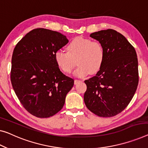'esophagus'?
<instances>
[{"instance_id":"esophagus-1","label":"esophagus","mask_w":148,"mask_h":148,"mask_svg":"<svg viewBox=\"0 0 148 148\" xmlns=\"http://www.w3.org/2000/svg\"><path fill=\"white\" fill-rule=\"evenodd\" d=\"M80 82H81V80H74V84H78Z\"/></svg>"}]
</instances>
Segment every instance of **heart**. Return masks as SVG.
Returning a JSON list of instances; mask_svg holds the SVG:
<instances>
[{
  "label": "heart",
  "instance_id": "b5f03b06",
  "mask_svg": "<svg viewBox=\"0 0 148 148\" xmlns=\"http://www.w3.org/2000/svg\"><path fill=\"white\" fill-rule=\"evenodd\" d=\"M67 52L58 50L55 52V61L59 68L69 74L76 66L78 67L74 74L78 77L86 76L88 74H94L102 68L105 58V49L99 41L78 36L68 44Z\"/></svg>",
  "mask_w": 148,
  "mask_h": 148
}]
</instances>
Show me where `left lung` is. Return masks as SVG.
<instances>
[{
  "label": "left lung",
  "mask_w": 148,
  "mask_h": 148,
  "mask_svg": "<svg viewBox=\"0 0 148 148\" xmlns=\"http://www.w3.org/2000/svg\"><path fill=\"white\" fill-rule=\"evenodd\" d=\"M90 36L102 44L105 58L96 76L84 81L87 90L84 100L98 116L113 117L127 106L137 89V54L127 40L114 30H100Z\"/></svg>",
  "instance_id": "1"
}]
</instances>
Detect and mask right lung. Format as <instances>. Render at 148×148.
<instances>
[{
	"instance_id": "1",
	"label": "right lung",
	"mask_w": 148,
	"mask_h": 148,
	"mask_svg": "<svg viewBox=\"0 0 148 148\" xmlns=\"http://www.w3.org/2000/svg\"><path fill=\"white\" fill-rule=\"evenodd\" d=\"M68 42L61 33L36 28L15 46L10 81L20 102L30 114L49 118L60 111L74 79L60 71L54 54Z\"/></svg>"
}]
</instances>
